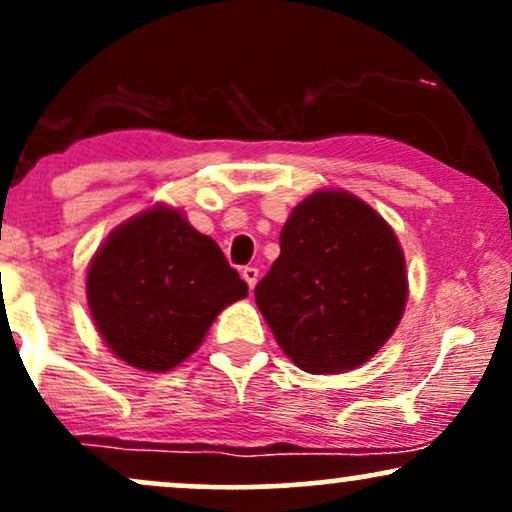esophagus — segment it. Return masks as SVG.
Returning <instances> with one entry per match:
<instances>
[{
	"mask_svg": "<svg viewBox=\"0 0 512 512\" xmlns=\"http://www.w3.org/2000/svg\"><path fill=\"white\" fill-rule=\"evenodd\" d=\"M240 276H243L245 284H248L250 291H252V289H255L257 279H260V269H257V267H243V272H240Z\"/></svg>",
	"mask_w": 512,
	"mask_h": 512,
	"instance_id": "34e87169",
	"label": "esophagus"
}]
</instances>
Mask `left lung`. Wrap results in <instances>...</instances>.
<instances>
[{
  "label": "left lung",
  "instance_id": "1",
  "mask_svg": "<svg viewBox=\"0 0 512 512\" xmlns=\"http://www.w3.org/2000/svg\"><path fill=\"white\" fill-rule=\"evenodd\" d=\"M279 243L255 301L284 354L313 375L378 354L409 293L402 248L383 216L349 192L320 190L291 211Z\"/></svg>",
  "mask_w": 512,
  "mask_h": 512
}]
</instances>
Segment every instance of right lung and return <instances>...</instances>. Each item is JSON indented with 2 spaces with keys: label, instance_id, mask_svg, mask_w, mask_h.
Masks as SVG:
<instances>
[{
  "label": "right lung",
  "instance_id": "1",
  "mask_svg": "<svg viewBox=\"0 0 512 512\" xmlns=\"http://www.w3.org/2000/svg\"><path fill=\"white\" fill-rule=\"evenodd\" d=\"M86 296L110 351L163 373L195 354L216 315L248 296V284L214 240L156 204L117 226L93 255Z\"/></svg>",
  "mask_w": 512,
  "mask_h": 512
}]
</instances>
